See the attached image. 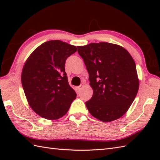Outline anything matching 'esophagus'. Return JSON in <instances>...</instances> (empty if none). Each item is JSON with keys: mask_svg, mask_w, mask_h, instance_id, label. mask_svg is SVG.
I'll return each mask as SVG.
<instances>
[{"mask_svg": "<svg viewBox=\"0 0 160 160\" xmlns=\"http://www.w3.org/2000/svg\"><path fill=\"white\" fill-rule=\"evenodd\" d=\"M84 87V84L82 83V84H81V85L80 86V87H77V90L78 91H80L81 89H82V88Z\"/></svg>", "mask_w": 160, "mask_h": 160, "instance_id": "obj_1", "label": "esophagus"}]
</instances>
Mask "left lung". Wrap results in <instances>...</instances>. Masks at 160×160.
I'll list each match as a JSON object with an SVG mask.
<instances>
[{
    "instance_id": "obj_1",
    "label": "left lung",
    "mask_w": 160,
    "mask_h": 160,
    "mask_svg": "<svg viewBox=\"0 0 160 160\" xmlns=\"http://www.w3.org/2000/svg\"><path fill=\"white\" fill-rule=\"evenodd\" d=\"M77 47L93 91L85 103L87 109L102 122L118 120L127 113L139 89L133 58L124 47L113 43L93 42Z\"/></svg>"
}]
</instances>
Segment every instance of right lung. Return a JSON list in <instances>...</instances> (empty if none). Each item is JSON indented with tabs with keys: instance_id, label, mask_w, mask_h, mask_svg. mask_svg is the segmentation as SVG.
Wrapping results in <instances>:
<instances>
[{
	"instance_id": "1",
	"label": "right lung",
	"mask_w": 160,
	"mask_h": 160,
	"mask_svg": "<svg viewBox=\"0 0 160 160\" xmlns=\"http://www.w3.org/2000/svg\"><path fill=\"white\" fill-rule=\"evenodd\" d=\"M77 47L59 40H49L30 54L22 70L24 93L32 109L54 120L65 115L76 93L68 82L64 64Z\"/></svg>"
}]
</instances>
